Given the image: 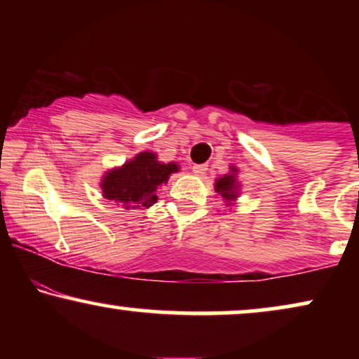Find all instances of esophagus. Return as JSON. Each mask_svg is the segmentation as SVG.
I'll use <instances>...</instances> for the list:
<instances>
[{
  "mask_svg": "<svg viewBox=\"0 0 359 359\" xmlns=\"http://www.w3.org/2000/svg\"><path fill=\"white\" fill-rule=\"evenodd\" d=\"M205 171H208V165H194L193 166V173L198 176H203Z\"/></svg>",
  "mask_w": 359,
  "mask_h": 359,
  "instance_id": "esophagus-1",
  "label": "esophagus"
}]
</instances>
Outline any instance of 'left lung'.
<instances>
[{
	"mask_svg": "<svg viewBox=\"0 0 359 359\" xmlns=\"http://www.w3.org/2000/svg\"><path fill=\"white\" fill-rule=\"evenodd\" d=\"M238 170L235 166H230V173L220 176L215 180V191L222 196L225 203L229 205L233 204V201L238 198V181H237Z\"/></svg>",
	"mask_w": 359,
	"mask_h": 359,
	"instance_id": "left-lung-1",
	"label": "left lung"
}]
</instances>
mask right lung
Instances as JSON below:
<instances>
[{
	"instance_id": "add662e5",
	"label": "right lung",
	"mask_w": 359,
	"mask_h": 359,
	"mask_svg": "<svg viewBox=\"0 0 359 359\" xmlns=\"http://www.w3.org/2000/svg\"><path fill=\"white\" fill-rule=\"evenodd\" d=\"M180 171L175 163H161L154 151H140L119 168L102 176L101 189L107 201L124 205V209L150 208L156 203V189L166 184L171 173Z\"/></svg>"
}]
</instances>
